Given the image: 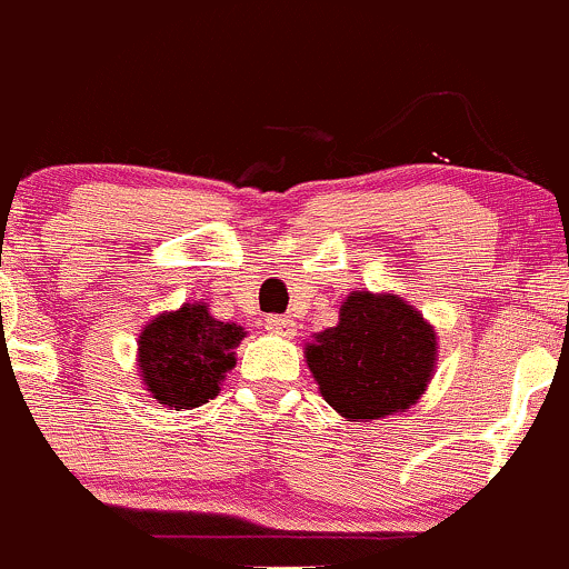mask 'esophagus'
Returning <instances> with one entry per match:
<instances>
[{"mask_svg":"<svg viewBox=\"0 0 569 569\" xmlns=\"http://www.w3.org/2000/svg\"><path fill=\"white\" fill-rule=\"evenodd\" d=\"M267 330L274 335H283V338H291L297 332V321L291 316H267Z\"/></svg>","mask_w":569,"mask_h":569,"instance_id":"esophagus-1","label":"esophagus"}]
</instances>
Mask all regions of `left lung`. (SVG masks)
I'll return each instance as SVG.
<instances>
[{"mask_svg": "<svg viewBox=\"0 0 569 569\" xmlns=\"http://www.w3.org/2000/svg\"><path fill=\"white\" fill-rule=\"evenodd\" d=\"M327 403L351 422H370L420 400L436 368V332L398 295L355 291L338 327L305 346Z\"/></svg>", "mask_w": 569, "mask_h": 569, "instance_id": "obj_1", "label": "left lung"}]
</instances>
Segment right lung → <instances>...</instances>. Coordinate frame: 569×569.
Wrapping results in <instances>:
<instances>
[{
	"instance_id": "add662e5",
	"label": "right lung",
	"mask_w": 569,
	"mask_h": 569,
	"mask_svg": "<svg viewBox=\"0 0 569 569\" xmlns=\"http://www.w3.org/2000/svg\"><path fill=\"white\" fill-rule=\"evenodd\" d=\"M244 330L218 321L207 302L160 313L139 335V370L149 395L169 409L209 403L234 368V349Z\"/></svg>"
}]
</instances>
